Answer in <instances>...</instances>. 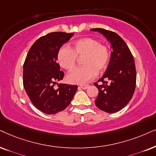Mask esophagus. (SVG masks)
<instances>
[{
  "mask_svg": "<svg viewBox=\"0 0 156 156\" xmlns=\"http://www.w3.org/2000/svg\"><path fill=\"white\" fill-rule=\"evenodd\" d=\"M80 88H83V89H86V88H88V85H81V86H80Z\"/></svg>",
  "mask_w": 156,
  "mask_h": 156,
  "instance_id": "1",
  "label": "esophagus"
}]
</instances>
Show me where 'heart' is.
I'll return each instance as SVG.
<instances>
[{
  "label": "heart",
  "mask_w": 156,
  "mask_h": 156,
  "mask_svg": "<svg viewBox=\"0 0 156 156\" xmlns=\"http://www.w3.org/2000/svg\"><path fill=\"white\" fill-rule=\"evenodd\" d=\"M77 57L82 58L83 67L74 69L67 76L70 83L84 84L94 78L96 73L104 71L108 66L111 51L106 44H100L96 39L86 37L73 43L71 47H60L58 52V61L65 70H73Z\"/></svg>",
  "instance_id": "1"
}]
</instances>
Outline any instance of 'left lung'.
<instances>
[{"mask_svg": "<svg viewBox=\"0 0 156 156\" xmlns=\"http://www.w3.org/2000/svg\"><path fill=\"white\" fill-rule=\"evenodd\" d=\"M106 37L111 44L109 63L105 73L94 83L98 89L96 106L107 113L123 109L133 97L136 86V69L133 55L125 41L114 31L101 28L91 29Z\"/></svg>", "mask_w": 156, "mask_h": 156, "instance_id": "obj_1", "label": "left lung"}]
</instances>
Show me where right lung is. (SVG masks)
<instances>
[{"mask_svg":"<svg viewBox=\"0 0 156 156\" xmlns=\"http://www.w3.org/2000/svg\"><path fill=\"white\" fill-rule=\"evenodd\" d=\"M73 33H49L41 37L29 49L23 63V83L31 103L47 114H54L68 107L76 94V85L57 84L64 73L57 62L58 52L70 40Z\"/></svg>","mask_w":156,"mask_h":156,"instance_id":"add662e5","label":"right lung"}]
</instances>
